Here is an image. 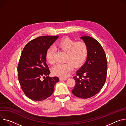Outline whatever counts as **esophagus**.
I'll return each instance as SVG.
<instances>
[{
    "label": "esophagus",
    "mask_w": 126,
    "mask_h": 126,
    "mask_svg": "<svg viewBox=\"0 0 126 126\" xmlns=\"http://www.w3.org/2000/svg\"><path fill=\"white\" fill-rule=\"evenodd\" d=\"M67 79V78H60V80H65Z\"/></svg>",
    "instance_id": "34e87169"
}]
</instances>
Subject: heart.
Returning <instances> with one entry per match:
<instances>
[{
	"instance_id": "obj_1",
	"label": "heart",
	"mask_w": 126,
	"mask_h": 126,
	"mask_svg": "<svg viewBox=\"0 0 126 126\" xmlns=\"http://www.w3.org/2000/svg\"><path fill=\"white\" fill-rule=\"evenodd\" d=\"M56 47L66 52L65 61L67 62L56 65L52 69V74L56 76L64 78L72 71L74 65L77 67L82 65L87 59L88 47L83 41L76 43L68 37L61 40L56 45ZM46 59L48 63L53 64L54 62V50L49 48L46 53Z\"/></svg>"
}]
</instances>
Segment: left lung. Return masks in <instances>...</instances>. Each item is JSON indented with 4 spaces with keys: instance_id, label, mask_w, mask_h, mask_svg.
Here are the masks:
<instances>
[{
    "instance_id": "obj_1",
    "label": "left lung",
    "mask_w": 126,
    "mask_h": 126,
    "mask_svg": "<svg viewBox=\"0 0 126 126\" xmlns=\"http://www.w3.org/2000/svg\"><path fill=\"white\" fill-rule=\"evenodd\" d=\"M87 44V61L76 72V85L72 91L76 96L88 99L98 93L103 87L107 78V61L105 52L96 39L89 36L80 37Z\"/></svg>"
}]
</instances>
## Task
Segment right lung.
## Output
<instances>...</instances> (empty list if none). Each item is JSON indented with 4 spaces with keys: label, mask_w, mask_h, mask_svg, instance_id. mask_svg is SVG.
<instances>
[{
    "label": "right lung",
    "mask_w": 126,
    "mask_h": 126,
    "mask_svg": "<svg viewBox=\"0 0 126 126\" xmlns=\"http://www.w3.org/2000/svg\"><path fill=\"white\" fill-rule=\"evenodd\" d=\"M59 36H42L24 47L17 66L18 80L26 96L33 101H41L49 97L58 77H49L46 53ZM44 79H42V78Z\"/></svg>",
    "instance_id": "right-lung-1"
}]
</instances>
